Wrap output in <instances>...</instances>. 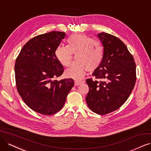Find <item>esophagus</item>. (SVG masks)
<instances>
[{
    "instance_id": "obj_1",
    "label": "esophagus",
    "mask_w": 151,
    "mask_h": 151,
    "mask_svg": "<svg viewBox=\"0 0 151 151\" xmlns=\"http://www.w3.org/2000/svg\"><path fill=\"white\" fill-rule=\"evenodd\" d=\"M83 83V81L75 80V86H78V85H79L81 84V83Z\"/></svg>"
}]
</instances>
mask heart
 Returning <instances> with one entry per match:
<instances>
[{"label": "heart", "instance_id": "heart-1", "mask_svg": "<svg viewBox=\"0 0 151 151\" xmlns=\"http://www.w3.org/2000/svg\"><path fill=\"white\" fill-rule=\"evenodd\" d=\"M68 45H59L55 50V56L60 65L68 66L76 55V61L65 72L66 77L81 79L86 71L96 70L104 58V47L99 41L94 40L84 34H74L67 39Z\"/></svg>", "mask_w": 151, "mask_h": 151}]
</instances>
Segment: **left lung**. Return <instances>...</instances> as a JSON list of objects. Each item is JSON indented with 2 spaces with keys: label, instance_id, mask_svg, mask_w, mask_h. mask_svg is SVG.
<instances>
[{
  "label": "left lung",
  "instance_id": "8db88e82",
  "mask_svg": "<svg viewBox=\"0 0 151 151\" xmlns=\"http://www.w3.org/2000/svg\"><path fill=\"white\" fill-rule=\"evenodd\" d=\"M104 47L102 63L86 80V103L93 112L104 115L119 109L129 98L136 80L132 55L119 38L107 33L98 34Z\"/></svg>",
  "mask_w": 151,
  "mask_h": 151
}]
</instances>
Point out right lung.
I'll return each instance as SVG.
<instances>
[{
	"label": "right lung",
	"instance_id": "obj_1",
	"mask_svg": "<svg viewBox=\"0 0 151 151\" xmlns=\"http://www.w3.org/2000/svg\"><path fill=\"white\" fill-rule=\"evenodd\" d=\"M65 37V32L53 31L33 37L24 45L15 60L20 96L30 109L43 115L58 112L74 86L71 78L55 80L64 71L55 50Z\"/></svg>",
	"mask_w": 151,
	"mask_h": 151
}]
</instances>
